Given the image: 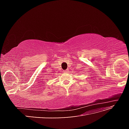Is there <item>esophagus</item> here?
<instances>
[{"instance_id": "obj_1", "label": "esophagus", "mask_w": 129, "mask_h": 129, "mask_svg": "<svg viewBox=\"0 0 129 129\" xmlns=\"http://www.w3.org/2000/svg\"><path fill=\"white\" fill-rule=\"evenodd\" d=\"M64 73H68V72H69V70L68 69H67V70H66V71H64V72H63Z\"/></svg>"}]
</instances>
